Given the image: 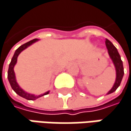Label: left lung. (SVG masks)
Here are the masks:
<instances>
[{
	"label": "left lung",
	"mask_w": 131,
	"mask_h": 131,
	"mask_svg": "<svg viewBox=\"0 0 131 131\" xmlns=\"http://www.w3.org/2000/svg\"><path fill=\"white\" fill-rule=\"evenodd\" d=\"M105 44L107 47V49L108 51V54L110 56V58H111L112 61L116 68V78L115 83L113 86V88L111 89V90L107 93V94H110L113 93L116 90V89L119 88V86L121 84V81L122 80L123 75H124V67H123V63L121 60L120 55L118 52L117 49L115 47V46L108 39H106Z\"/></svg>",
	"instance_id": "1"
}]
</instances>
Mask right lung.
Wrapping results in <instances>:
<instances>
[{"instance_id": "obj_1", "label": "right lung", "mask_w": 131, "mask_h": 131, "mask_svg": "<svg viewBox=\"0 0 131 131\" xmlns=\"http://www.w3.org/2000/svg\"><path fill=\"white\" fill-rule=\"evenodd\" d=\"M38 41V39L35 38V39L32 40V41H30L29 42H27L26 43H24V44H23V45H21L20 47H19L17 50H15V54H14L12 60H11V62L9 64V70H8V76L7 77H8V80L9 81V84H10V85L12 87V90L18 95H19L20 96H21V97H23L24 99H26L27 100H35L36 99H38L39 97H41L43 96H45V95H47V94H48L50 93V91H47L45 93L38 95V96H35L34 94H31V93H27V92H25L18 85V84L16 81V79H15V72H14V67H15V65L17 63L18 56H19V54L23 50H25L28 47H29L30 45H32L33 43L36 42Z\"/></svg>"}]
</instances>
